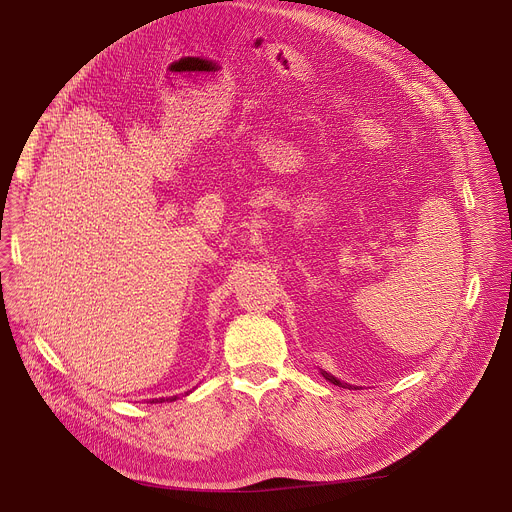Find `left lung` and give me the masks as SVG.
Segmentation results:
<instances>
[{
  "label": "left lung",
  "instance_id": "8db88e82",
  "mask_svg": "<svg viewBox=\"0 0 512 512\" xmlns=\"http://www.w3.org/2000/svg\"><path fill=\"white\" fill-rule=\"evenodd\" d=\"M322 377H324V379H326V381H330V383H332V385H338V387H342V389H350V387H352V385H346V383H342V381H338V379H336V377H332V375H330V373H326V371H322ZM354 389H356V387H354Z\"/></svg>",
  "mask_w": 512,
  "mask_h": 512
}]
</instances>
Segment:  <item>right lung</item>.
<instances>
[{
	"label": "right lung",
	"mask_w": 512,
	"mask_h": 512,
	"mask_svg": "<svg viewBox=\"0 0 512 512\" xmlns=\"http://www.w3.org/2000/svg\"><path fill=\"white\" fill-rule=\"evenodd\" d=\"M188 395V393H186ZM178 397H166V399H160V403H164V401H176ZM154 403V401H152ZM156 403H158V399H156Z\"/></svg>",
	"instance_id": "1"
}]
</instances>
